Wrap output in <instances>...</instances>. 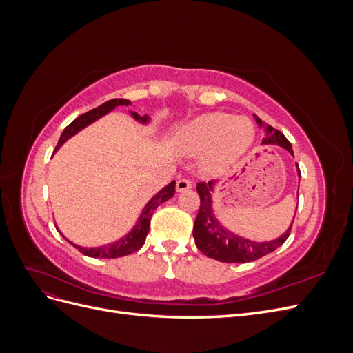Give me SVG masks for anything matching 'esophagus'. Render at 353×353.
I'll use <instances>...</instances> for the list:
<instances>
[{"label":"esophagus","instance_id":"34e87169","mask_svg":"<svg viewBox=\"0 0 353 353\" xmlns=\"http://www.w3.org/2000/svg\"><path fill=\"white\" fill-rule=\"evenodd\" d=\"M191 187H193V183L187 178H179L176 181V191H185V190H190Z\"/></svg>","mask_w":353,"mask_h":353}]
</instances>
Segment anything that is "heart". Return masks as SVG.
<instances>
[{"label":"heart","mask_w":353,"mask_h":353,"mask_svg":"<svg viewBox=\"0 0 353 353\" xmlns=\"http://www.w3.org/2000/svg\"><path fill=\"white\" fill-rule=\"evenodd\" d=\"M253 125L245 117L225 113H206L188 122L178 132L176 144L187 154L206 153L205 165L210 172H222L250 147Z\"/></svg>","instance_id":"b5f03b06"}]
</instances>
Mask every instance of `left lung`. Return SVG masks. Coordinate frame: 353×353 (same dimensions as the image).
Returning a JSON list of instances; mask_svg holds the SVG:
<instances>
[{"mask_svg":"<svg viewBox=\"0 0 353 353\" xmlns=\"http://www.w3.org/2000/svg\"><path fill=\"white\" fill-rule=\"evenodd\" d=\"M256 123L261 128L263 125L265 135L262 138L263 144H279L284 147L285 150L293 154V148L290 141L287 140L283 132L279 130H274L271 125L262 123L258 116L253 114ZM299 175H301V169L297 165ZM212 181L209 183H197V193L200 196V209L197 213V218L194 221L193 236L196 240L197 249L206 254L208 258H212L219 262L227 263H244V262H253L256 259H261L262 256L274 252L279 249L280 245L290 236V231L293 227V222L290 228H288L280 239L265 243H254L250 240L241 239L239 236H234L230 231L223 230L219 222L215 219L212 213V200H210V191H212Z\"/></svg>","mask_w":353,"mask_h":353,"instance_id":"left-lung-1","label":"left lung"}]
</instances>
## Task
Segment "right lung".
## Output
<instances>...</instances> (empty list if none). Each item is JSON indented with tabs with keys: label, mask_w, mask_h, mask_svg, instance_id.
I'll list each match as a JSON object with an SVG mask.
<instances>
[{
	"label": "right lung",
	"mask_w": 353,
	"mask_h": 353,
	"mask_svg": "<svg viewBox=\"0 0 353 353\" xmlns=\"http://www.w3.org/2000/svg\"><path fill=\"white\" fill-rule=\"evenodd\" d=\"M116 105H131L130 100H123V99H113L103 103L99 108H95L87 113H83L81 116H78L77 119H74L72 123H69L63 134L60 135V140L57 143V148L65 143L68 138H70L72 135L77 134L78 131H81L82 128H85L87 125L92 123L94 121H97L99 117L104 116L105 113H109L112 109H114ZM132 116L135 117L137 121H141V122H147L148 117L147 116H138L137 113H132ZM175 193V181H172L169 185H166L162 191H159V193L147 203V206L144 208L143 213L140 219H138L137 225L134 227V230L128 234V236L119 241H116L113 244H108V245H103V248H92V249H85L81 248V245H77L70 243L73 248H77L82 254L85 256H90V258H101V259H114V258H121V256H126V254H131L137 250H140L144 243H145V237L148 234V230H150V219L153 212L156 210V208L159 205H162L163 201H166L168 199H170Z\"/></svg>",
	"instance_id": "obj_1"
}]
</instances>
